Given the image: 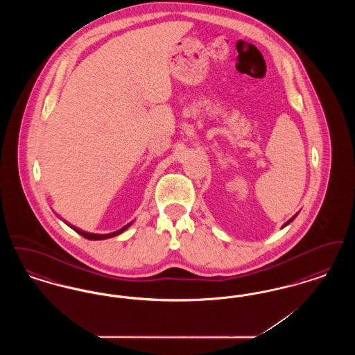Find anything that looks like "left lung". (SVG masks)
Wrapping results in <instances>:
<instances>
[{
  "mask_svg": "<svg viewBox=\"0 0 355 355\" xmlns=\"http://www.w3.org/2000/svg\"><path fill=\"white\" fill-rule=\"evenodd\" d=\"M297 216H298V213H297V214H295V216H293V217H291V218H290V220H287L286 223H284V226H282V227H285V226H287V225H288V223H291V222H293V220H295V217H297Z\"/></svg>",
  "mask_w": 355,
  "mask_h": 355,
  "instance_id": "left-lung-1",
  "label": "left lung"
}]
</instances>
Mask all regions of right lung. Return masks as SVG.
Wrapping results in <instances>:
<instances>
[{
    "mask_svg": "<svg viewBox=\"0 0 355 355\" xmlns=\"http://www.w3.org/2000/svg\"><path fill=\"white\" fill-rule=\"evenodd\" d=\"M67 225H68L70 229H73L76 233H78L80 236H85L86 239H90V241H101V239H107V238H112V236H117L121 234V233H123L128 227H130V225L133 223V220L132 222H129L126 226H123V227H121L119 230H116V232H113V233H107V234H93V233H87V232H84V230H81L80 227H77V226H73V225H70L69 222L67 220H64Z\"/></svg>",
    "mask_w": 355,
    "mask_h": 355,
    "instance_id": "right-lung-1",
    "label": "right lung"
}]
</instances>
